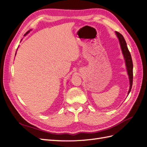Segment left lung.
<instances>
[{
  "label": "left lung",
  "instance_id": "1",
  "mask_svg": "<svg viewBox=\"0 0 147 147\" xmlns=\"http://www.w3.org/2000/svg\"><path fill=\"white\" fill-rule=\"evenodd\" d=\"M117 34V36L119 39V42L120 46L122 50L123 55L124 57V60H125L126 65V69L127 71V74L129 75V82H130V87L129 90L127 92V94H129V92L131 90L132 86V80H133V64L132 61V57L131 53L129 51L126 40H124L123 35L118 32H115Z\"/></svg>",
  "mask_w": 147,
  "mask_h": 147
}]
</instances>
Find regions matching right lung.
Instances as JSON below:
<instances>
[{"instance_id":"right-lung-1","label":"right lung","mask_w":147,"mask_h":147,"mask_svg":"<svg viewBox=\"0 0 147 147\" xmlns=\"http://www.w3.org/2000/svg\"><path fill=\"white\" fill-rule=\"evenodd\" d=\"M29 31H30V30H29V31H28V32H26V34H25V35H26V34H28V33H29Z\"/></svg>"}]
</instances>
